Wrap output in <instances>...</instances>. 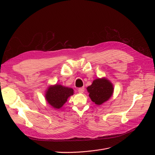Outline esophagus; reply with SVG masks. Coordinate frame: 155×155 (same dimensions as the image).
Wrapping results in <instances>:
<instances>
[{"label":"esophagus","mask_w":155,"mask_h":155,"mask_svg":"<svg viewBox=\"0 0 155 155\" xmlns=\"http://www.w3.org/2000/svg\"><path fill=\"white\" fill-rule=\"evenodd\" d=\"M84 90H85V88L84 87L78 88V89L79 93H83L84 92Z\"/></svg>","instance_id":"1"}]
</instances>
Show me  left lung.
I'll return each instance as SVG.
<instances>
[{"instance_id": "left-lung-1", "label": "left lung", "mask_w": 155, "mask_h": 155, "mask_svg": "<svg viewBox=\"0 0 155 155\" xmlns=\"http://www.w3.org/2000/svg\"><path fill=\"white\" fill-rule=\"evenodd\" d=\"M87 88L92 101L97 105H101L109 100L114 91L112 84L104 78L95 80Z\"/></svg>"}]
</instances>
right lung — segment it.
Listing matches in <instances>:
<instances>
[{"label":"right lung","mask_w":155,"mask_h":155,"mask_svg":"<svg viewBox=\"0 0 155 155\" xmlns=\"http://www.w3.org/2000/svg\"><path fill=\"white\" fill-rule=\"evenodd\" d=\"M73 94L72 88L61 85H55L48 88L46 94V99L47 102L54 108L60 109L67 101L68 97Z\"/></svg>","instance_id":"add662e5"}]
</instances>
